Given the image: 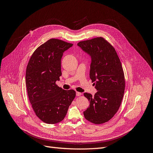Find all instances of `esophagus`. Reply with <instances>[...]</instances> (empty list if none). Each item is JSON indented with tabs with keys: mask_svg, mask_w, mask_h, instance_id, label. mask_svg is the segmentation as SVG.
<instances>
[{
	"mask_svg": "<svg viewBox=\"0 0 153 153\" xmlns=\"http://www.w3.org/2000/svg\"><path fill=\"white\" fill-rule=\"evenodd\" d=\"M82 95V93H79V92H76V96H81Z\"/></svg>",
	"mask_w": 153,
	"mask_h": 153,
	"instance_id": "34e87169",
	"label": "esophagus"
}]
</instances>
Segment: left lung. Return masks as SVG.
<instances>
[{
	"instance_id": "8db88e82",
	"label": "left lung",
	"mask_w": 153,
	"mask_h": 153,
	"mask_svg": "<svg viewBox=\"0 0 153 153\" xmlns=\"http://www.w3.org/2000/svg\"><path fill=\"white\" fill-rule=\"evenodd\" d=\"M77 45L91 58L90 77L98 91L94 96L85 93L90 106L85 118L94 124L110 120L120 106L125 87L123 70L114 48L99 37L79 42Z\"/></svg>"
}]
</instances>
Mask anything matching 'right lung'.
I'll return each mask as SVG.
<instances>
[{
  "label": "right lung",
  "instance_id": "right-lung-1",
  "mask_svg": "<svg viewBox=\"0 0 153 153\" xmlns=\"http://www.w3.org/2000/svg\"><path fill=\"white\" fill-rule=\"evenodd\" d=\"M73 45L51 39L34 51L28 63L25 80L28 98L36 115L46 123L63 120L76 97L74 90H64L56 83L62 75L63 53Z\"/></svg>",
  "mask_w": 153,
  "mask_h": 153
}]
</instances>
